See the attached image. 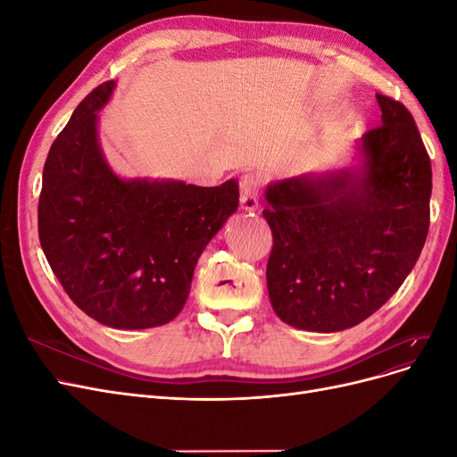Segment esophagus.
Masks as SVG:
<instances>
[{"instance_id":"1","label":"esophagus","mask_w":457,"mask_h":457,"mask_svg":"<svg viewBox=\"0 0 457 457\" xmlns=\"http://www.w3.org/2000/svg\"><path fill=\"white\" fill-rule=\"evenodd\" d=\"M259 181L253 175H242L240 177V207L245 213H255L259 207L257 198Z\"/></svg>"}]
</instances>
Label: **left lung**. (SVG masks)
Here are the masks:
<instances>
[{
    "label": "left lung",
    "mask_w": 457,
    "mask_h": 457,
    "mask_svg": "<svg viewBox=\"0 0 457 457\" xmlns=\"http://www.w3.org/2000/svg\"><path fill=\"white\" fill-rule=\"evenodd\" d=\"M381 126L343 168L272 181L262 217L272 230L270 305L282 322L331 334L391 299L423 250L433 173L408 110L376 95Z\"/></svg>",
    "instance_id": "8db88e82"
}]
</instances>
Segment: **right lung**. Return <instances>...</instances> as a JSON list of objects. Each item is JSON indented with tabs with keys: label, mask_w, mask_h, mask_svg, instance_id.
Instances as JSON below:
<instances>
[{
	"label": "right lung",
	"mask_w": 457,
	"mask_h": 457,
	"mask_svg": "<svg viewBox=\"0 0 457 457\" xmlns=\"http://www.w3.org/2000/svg\"><path fill=\"white\" fill-rule=\"evenodd\" d=\"M116 81L91 91L51 145L37 205L41 250L76 305L116 329L171 322L205 245L238 210V181L219 187L118 175L99 141Z\"/></svg>",
	"instance_id": "add662e5"
}]
</instances>
